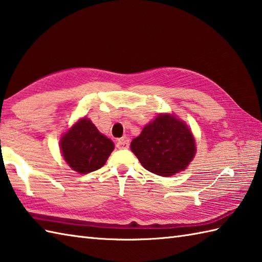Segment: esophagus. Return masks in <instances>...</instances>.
<instances>
[{
    "mask_svg": "<svg viewBox=\"0 0 262 262\" xmlns=\"http://www.w3.org/2000/svg\"><path fill=\"white\" fill-rule=\"evenodd\" d=\"M129 145H130V140L126 137L119 139V141H117V143H116L117 148H120V149H127L129 148Z\"/></svg>",
    "mask_w": 262,
    "mask_h": 262,
    "instance_id": "esophagus-1",
    "label": "esophagus"
}]
</instances>
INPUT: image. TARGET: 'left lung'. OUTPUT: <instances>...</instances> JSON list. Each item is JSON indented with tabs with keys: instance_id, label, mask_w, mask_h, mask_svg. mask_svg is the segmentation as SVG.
Here are the masks:
<instances>
[{
	"instance_id": "left-lung-1",
	"label": "left lung",
	"mask_w": 262,
	"mask_h": 262,
	"mask_svg": "<svg viewBox=\"0 0 262 262\" xmlns=\"http://www.w3.org/2000/svg\"><path fill=\"white\" fill-rule=\"evenodd\" d=\"M131 150L149 172L170 176L193 159L195 142L190 129L169 114H161L131 142Z\"/></svg>"
}]
</instances>
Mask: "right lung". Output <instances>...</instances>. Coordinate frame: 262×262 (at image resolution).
<instances>
[{
	"mask_svg": "<svg viewBox=\"0 0 262 262\" xmlns=\"http://www.w3.org/2000/svg\"><path fill=\"white\" fill-rule=\"evenodd\" d=\"M113 149V141L101 135L88 119L80 120L61 139L64 161L81 174L104 166Z\"/></svg>",
	"mask_w": 262,
	"mask_h": 262,
	"instance_id": "right-lung-1",
	"label": "right lung"
}]
</instances>
